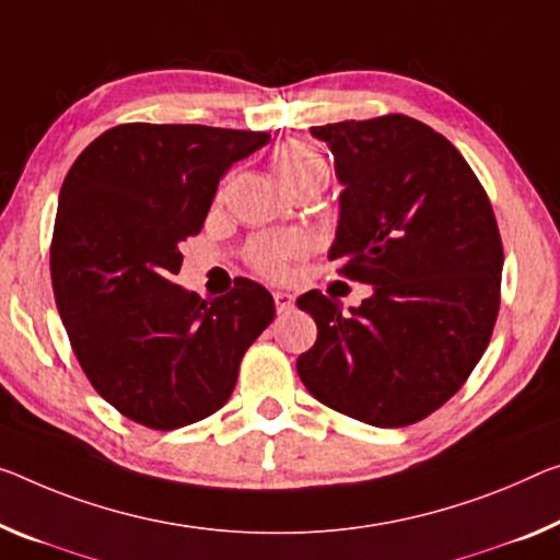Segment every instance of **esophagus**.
I'll return each mask as SVG.
<instances>
[{"label": "esophagus", "mask_w": 560, "mask_h": 560, "mask_svg": "<svg viewBox=\"0 0 560 560\" xmlns=\"http://www.w3.org/2000/svg\"><path fill=\"white\" fill-rule=\"evenodd\" d=\"M272 300H275V307H278V313H288L292 303H295V298H292L290 292H282V290H275Z\"/></svg>", "instance_id": "esophagus-1"}]
</instances>
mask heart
<instances>
[{
  "label": "heart",
  "instance_id": "b5f03b06",
  "mask_svg": "<svg viewBox=\"0 0 560 560\" xmlns=\"http://www.w3.org/2000/svg\"><path fill=\"white\" fill-rule=\"evenodd\" d=\"M272 167L280 185L288 192L305 185L323 187L328 183V160L315 148L303 140L282 142L272 154ZM310 243L300 232H272V235L257 237L247 247V260L253 268L270 280H282L290 275V265L307 253Z\"/></svg>",
  "mask_w": 560,
  "mask_h": 560
}]
</instances>
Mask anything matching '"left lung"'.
Instances as JSON below:
<instances>
[{
    "instance_id": "left-lung-1",
    "label": "left lung",
    "mask_w": 560,
    "mask_h": 560,
    "mask_svg": "<svg viewBox=\"0 0 560 560\" xmlns=\"http://www.w3.org/2000/svg\"><path fill=\"white\" fill-rule=\"evenodd\" d=\"M335 158L340 222L330 260L373 285L360 307L310 290L315 346L298 375L323 406L377 428L428 418L478 365L501 305L503 245L463 154L418 119L310 127Z\"/></svg>"
}]
</instances>
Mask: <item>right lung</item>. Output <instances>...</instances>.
Instances as JSON below:
<instances>
[{
	"label": "right lung",
	"mask_w": 560,
	"mask_h": 560,
	"mask_svg": "<svg viewBox=\"0 0 560 560\" xmlns=\"http://www.w3.org/2000/svg\"><path fill=\"white\" fill-rule=\"evenodd\" d=\"M268 142V132L130 122L67 172L49 250L57 310L94 390L135 423L175 430L220 410L272 323L275 300L253 280L210 303L172 282L220 177Z\"/></svg>",
	"instance_id": "1"
}]
</instances>
